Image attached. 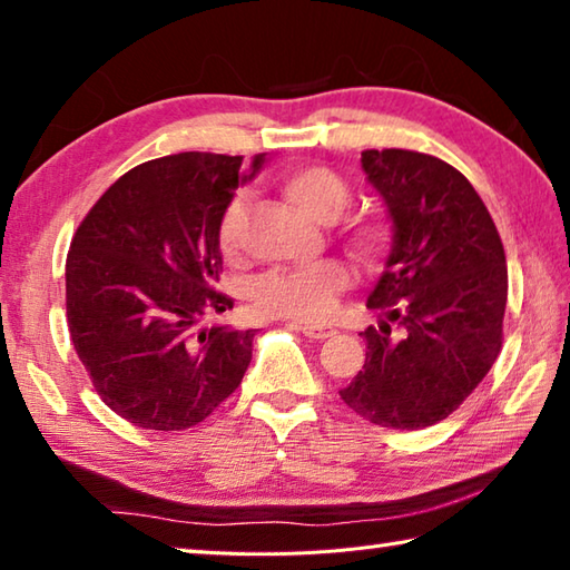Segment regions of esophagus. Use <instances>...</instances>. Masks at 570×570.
Returning <instances> with one entry per match:
<instances>
[{
  "label": "esophagus",
  "mask_w": 570,
  "mask_h": 570,
  "mask_svg": "<svg viewBox=\"0 0 570 570\" xmlns=\"http://www.w3.org/2000/svg\"><path fill=\"white\" fill-rule=\"evenodd\" d=\"M298 331H302L304 336H308V338H316V341H324V338H328V336H334V334H336V328H331V326H318V324H302V326H298Z\"/></svg>",
  "instance_id": "esophagus-1"
}]
</instances>
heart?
I'll use <instances>...</instances> for the list:
<instances>
[{
	"mask_svg": "<svg viewBox=\"0 0 570 570\" xmlns=\"http://www.w3.org/2000/svg\"><path fill=\"white\" fill-rule=\"evenodd\" d=\"M276 189L298 212L314 216L318 222H331L346 212L351 204V181L344 174L324 167V164H292L276 174ZM246 224V202L236 196L219 219L216 239L226 258H236L242 252V236ZM351 252L361 264L381 266L391 252L393 226L381 214H356L341 224ZM351 284L348 266L336 258H326L312 266L274 268L256 282L254 304L266 316H284L304 324H318L331 316L338 296Z\"/></svg>",
	"mask_w": 570,
	"mask_h": 570,
	"instance_id": "1",
	"label": "heart"
}]
</instances>
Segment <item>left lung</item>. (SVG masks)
Here are the masks:
<instances>
[{
	"mask_svg": "<svg viewBox=\"0 0 570 570\" xmlns=\"http://www.w3.org/2000/svg\"><path fill=\"white\" fill-rule=\"evenodd\" d=\"M361 167L393 219L386 272L366 304L386 321L361 334L364 368L338 393L376 426L426 429L451 416L499 356L505 252L481 196L449 161L366 149Z\"/></svg>",
	"mask_w": 570,
	"mask_h": 570,
	"instance_id": "1",
	"label": "left lung"
}]
</instances>
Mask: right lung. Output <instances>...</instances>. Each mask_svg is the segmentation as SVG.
<instances>
[{
    "label": "right lung",
    "instance_id": "obj_1",
    "mask_svg": "<svg viewBox=\"0 0 570 570\" xmlns=\"http://www.w3.org/2000/svg\"><path fill=\"white\" fill-rule=\"evenodd\" d=\"M244 157L181 151L129 169L81 219L67 254L71 344L99 399L139 429L184 431L239 389L254 328H202L216 292L219 219Z\"/></svg>",
    "mask_w": 570,
    "mask_h": 570
}]
</instances>
